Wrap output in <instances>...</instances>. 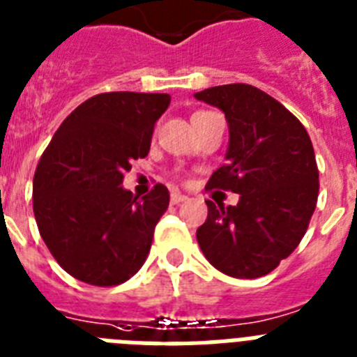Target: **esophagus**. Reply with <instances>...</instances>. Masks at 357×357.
<instances>
[{"label": "esophagus", "mask_w": 357, "mask_h": 357, "mask_svg": "<svg viewBox=\"0 0 357 357\" xmlns=\"http://www.w3.org/2000/svg\"><path fill=\"white\" fill-rule=\"evenodd\" d=\"M183 201H187V196H185V194H181V192L174 190L172 194H170V203L179 204V203H183Z\"/></svg>", "instance_id": "34e87169"}]
</instances>
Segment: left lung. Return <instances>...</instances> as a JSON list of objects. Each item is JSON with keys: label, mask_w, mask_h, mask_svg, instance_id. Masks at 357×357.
Segmentation results:
<instances>
[{"label": "left lung", "mask_w": 357, "mask_h": 357, "mask_svg": "<svg viewBox=\"0 0 357 357\" xmlns=\"http://www.w3.org/2000/svg\"><path fill=\"white\" fill-rule=\"evenodd\" d=\"M194 97L225 113L226 163L206 188L238 194L235 206L206 201L197 243L210 264L235 278H259L280 264L307 231L318 199V167L305 127L268 93L225 84Z\"/></svg>", "instance_id": "left-lung-1"}]
</instances>
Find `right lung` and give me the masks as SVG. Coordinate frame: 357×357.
Here are the masks:
<instances>
[{
    "label": "right lung",
    "mask_w": 357,
    "mask_h": 357,
    "mask_svg": "<svg viewBox=\"0 0 357 357\" xmlns=\"http://www.w3.org/2000/svg\"><path fill=\"white\" fill-rule=\"evenodd\" d=\"M167 93H100L61 123L33 176V215L59 266L91 286H119L144 266L169 206L158 183L138 199L122 187L151 149Z\"/></svg>",
    "instance_id": "right-lung-1"
}]
</instances>
